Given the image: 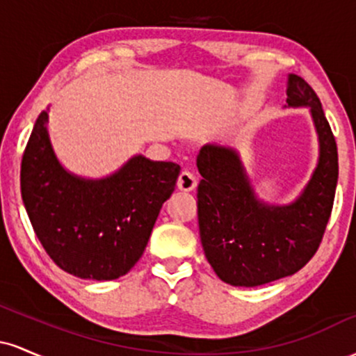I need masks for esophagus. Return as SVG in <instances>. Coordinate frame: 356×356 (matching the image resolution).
Returning a JSON list of instances; mask_svg holds the SVG:
<instances>
[{
  "label": "esophagus",
  "instance_id": "esophagus-1",
  "mask_svg": "<svg viewBox=\"0 0 356 356\" xmlns=\"http://www.w3.org/2000/svg\"><path fill=\"white\" fill-rule=\"evenodd\" d=\"M197 186V177L194 174L189 172V170H182L181 175L177 179V187L184 192H191L195 189Z\"/></svg>",
  "mask_w": 356,
  "mask_h": 356
}]
</instances>
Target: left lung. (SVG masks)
I'll list each match as a JSON object with an SVG mask.
<instances>
[{
	"label": "left lung",
	"mask_w": 356,
	"mask_h": 356,
	"mask_svg": "<svg viewBox=\"0 0 356 356\" xmlns=\"http://www.w3.org/2000/svg\"><path fill=\"white\" fill-rule=\"evenodd\" d=\"M288 108L306 107L318 136V162L295 201L257 197L234 147L206 144L199 150V234L204 254L224 283L259 286L295 275L320 246L338 182L337 142L321 102L301 76L286 81Z\"/></svg>",
	"instance_id": "8db88e82"
}]
</instances>
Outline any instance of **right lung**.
I'll return each mask as SVG.
<instances>
[{
	"mask_svg": "<svg viewBox=\"0 0 356 356\" xmlns=\"http://www.w3.org/2000/svg\"><path fill=\"white\" fill-rule=\"evenodd\" d=\"M48 112L36 118L22 161V197L44 251L81 280L127 275L149 243L181 167L134 155L100 179L61 165L48 134Z\"/></svg>",
	"mask_w": 356,
	"mask_h": 356,
	"instance_id": "add662e5",
	"label": "right lung"
}]
</instances>
